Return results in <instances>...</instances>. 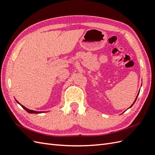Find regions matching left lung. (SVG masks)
Here are the masks:
<instances>
[{
  "mask_svg": "<svg viewBox=\"0 0 155 155\" xmlns=\"http://www.w3.org/2000/svg\"><path fill=\"white\" fill-rule=\"evenodd\" d=\"M138 94H139V92H138ZM138 95H137V97H136V100H135V101H134V102H135V101H136V100H137V97H138ZM134 103H133V105H131V106H130V107H132V106H133V105H134Z\"/></svg>",
  "mask_w": 155,
  "mask_h": 155,
  "instance_id": "left-lung-1",
  "label": "left lung"
}]
</instances>
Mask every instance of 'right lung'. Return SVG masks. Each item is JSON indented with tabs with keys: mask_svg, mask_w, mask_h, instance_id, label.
Instances as JSON below:
<instances>
[{
	"mask_svg": "<svg viewBox=\"0 0 155 155\" xmlns=\"http://www.w3.org/2000/svg\"><path fill=\"white\" fill-rule=\"evenodd\" d=\"M17 101V100H16ZM17 102L18 103V104H19V105H21V106L23 108V109H24L25 110H26L28 112V113H35V114H37V113H41V112H37V111H35V110H29V109H27V108H26L25 107H24V106H23V105H22L21 104H19V103H18L17 101Z\"/></svg>",
	"mask_w": 155,
	"mask_h": 155,
	"instance_id": "right-lung-1",
	"label": "right lung"
}]
</instances>
